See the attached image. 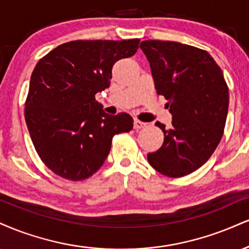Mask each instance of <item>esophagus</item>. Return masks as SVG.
Instances as JSON below:
<instances>
[{
    "label": "esophagus",
    "instance_id": "34e87169",
    "mask_svg": "<svg viewBox=\"0 0 249 249\" xmlns=\"http://www.w3.org/2000/svg\"><path fill=\"white\" fill-rule=\"evenodd\" d=\"M145 126H146V123L138 121V119H134L133 121V127L136 128V130H139V128H142Z\"/></svg>",
    "mask_w": 249,
    "mask_h": 249
}]
</instances>
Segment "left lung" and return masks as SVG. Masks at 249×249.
Masks as SVG:
<instances>
[{"label": "left lung", "instance_id": "obj_1", "mask_svg": "<svg viewBox=\"0 0 249 249\" xmlns=\"http://www.w3.org/2000/svg\"><path fill=\"white\" fill-rule=\"evenodd\" d=\"M159 95L172 113L170 128L157 123L164 140L147 154L149 164L169 178H181L202 167L217 148L229 110V88L223 71L206 51L176 41L140 44Z\"/></svg>", "mask_w": 249, "mask_h": 249}]
</instances>
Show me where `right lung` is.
<instances>
[{
    "label": "right lung",
    "mask_w": 249,
    "mask_h": 249,
    "mask_svg": "<svg viewBox=\"0 0 249 249\" xmlns=\"http://www.w3.org/2000/svg\"><path fill=\"white\" fill-rule=\"evenodd\" d=\"M139 41H70L38 61L25 122L38 155L56 175L71 181L90 178L106 161L112 137L132 130V117L107 115L95 95L110 86L112 66L132 56Z\"/></svg>",
    "instance_id": "right-lung-1"
}]
</instances>
